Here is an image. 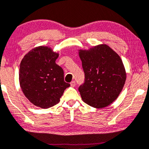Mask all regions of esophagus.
I'll return each instance as SVG.
<instances>
[{"label": "esophagus", "mask_w": 149, "mask_h": 149, "mask_svg": "<svg viewBox=\"0 0 149 149\" xmlns=\"http://www.w3.org/2000/svg\"><path fill=\"white\" fill-rule=\"evenodd\" d=\"M70 85H71V86H72V87L74 88V86H75V81H71Z\"/></svg>", "instance_id": "obj_1"}]
</instances>
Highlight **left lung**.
I'll list each match as a JSON object with an SVG mask.
<instances>
[{
    "instance_id": "1",
    "label": "left lung",
    "mask_w": 149,
    "mask_h": 149,
    "mask_svg": "<svg viewBox=\"0 0 149 149\" xmlns=\"http://www.w3.org/2000/svg\"><path fill=\"white\" fill-rule=\"evenodd\" d=\"M85 81L78 90L84 102L103 108L116 100L125 84L126 73L123 61L106 44L88 50L79 49Z\"/></svg>"
}]
</instances>
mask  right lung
I'll return each mask as SVG.
<instances>
[{
    "mask_svg": "<svg viewBox=\"0 0 149 149\" xmlns=\"http://www.w3.org/2000/svg\"><path fill=\"white\" fill-rule=\"evenodd\" d=\"M59 53L47 46L37 47L26 53L19 69L23 94L33 105L41 108L59 103L70 84L64 81L63 70L55 63Z\"/></svg>",
    "mask_w": 149,
    "mask_h": 149,
    "instance_id": "obj_1",
    "label": "right lung"
}]
</instances>
